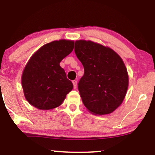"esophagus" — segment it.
I'll use <instances>...</instances> for the list:
<instances>
[{
	"label": "esophagus",
	"instance_id": "34e87169",
	"mask_svg": "<svg viewBox=\"0 0 155 155\" xmlns=\"http://www.w3.org/2000/svg\"><path fill=\"white\" fill-rule=\"evenodd\" d=\"M77 83H78V82H77V81H76V80H73V84L74 88H75V89L77 87Z\"/></svg>",
	"mask_w": 155,
	"mask_h": 155
}]
</instances>
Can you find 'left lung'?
<instances>
[{
	"mask_svg": "<svg viewBox=\"0 0 155 155\" xmlns=\"http://www.w3.org/2000/svg\"><path fill=\"white\" fill-rule=\"evenodd\" d=\"M75 53L84 67L78 83L84 105L94 115L112 113L122 104L128 87L122 58L111 48L86 40L75 41Z\"/></svg>",
	"mask_w": 155,
	"mask_h": 155,
	"instance_id": "8db88e82",
	"label": "left lung"
}]
</instances>
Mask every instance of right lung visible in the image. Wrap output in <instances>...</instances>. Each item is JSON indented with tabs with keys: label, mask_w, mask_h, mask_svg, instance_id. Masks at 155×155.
<instances>
[{
	"label": "right lung",
	"mask_w": 155,
	"mask_h": 155,
	"mask_svg": "<svg viewBox=\"0 0 155 155\" xmlns=\"http://www.w3.org/2000/svg\"><path fill=\"white\" fill-rule=\"evenodd\" d=\"M74 41L61 39L44 44L25 65L22 86L27 101L38 109L50 110L60 106L73 88L61 61L73 51Z\"/></svg>",
	"instance_id": "add662e5"
}]
</instances>
